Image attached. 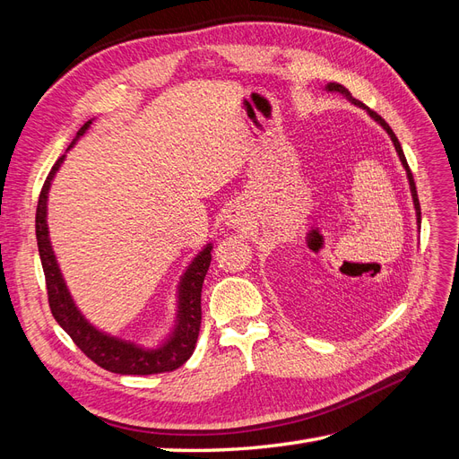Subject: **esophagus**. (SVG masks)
Here are the masks:
<instances>
[{"instance_id": "1", "label": "esophagus", "mask_w": 459, "mask_h": 459, "mask_svg": "<svg viewBox=\"0 0 459 459\" xmlns=\"http://www.w3.org/2000/svg\"><path fill=\"white\" fill-rule=\"evenodd\" d=\"M226 221H228V224L230 226H239L241 224V221H243V216H241V211H239V208H230V211H228V214H226Z\"/></svg>"}]
</instances>
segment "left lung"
<instances>
[{
    "label": "left lung",
    "mask_w": 459,
    "mask_h": 459,
    "mask_svg": "<svg viewBox=\"0 0 459 459\" xmlns=\"http://www.w3.org/2000/svg\"><path fill=\"white\" fill-rule=\"evenodd\" d=\"M325 90L327 91H339V93H342L346 100H349L351 103H354V105H358V107H362V108H366L368 110V115L375 120V122H379L381 126H383V130L391 135V140H393V143H394V149H396V152H398V157H400V162H402V166H404L406 169V174H408V182H410V191H411V199H413V206H415V216H418V226H421V208H420V199H418V191H415V182H413V176H411V170H410V166H408V162H406V157H404V151H402V147H400V142H398V137L394 135V132L391 130V126H388V124L375 113V110H371L369 107H366L362 101H358V100H354L352 97V93L346 90L344 86H341V84H337V82H329V84L325 86Z\"/></svg>",
    "instance_id": "obj_1"
}]
</instances>
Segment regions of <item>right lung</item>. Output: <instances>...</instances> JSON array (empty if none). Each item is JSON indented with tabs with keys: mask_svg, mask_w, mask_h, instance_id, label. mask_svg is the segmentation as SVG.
Segmentation results:
<instances>
[{
	"mask_svg": "<svg viewBox=\"0 0 459 459\" xmlns=\"http://www.w3.org/2000/svg\"><path fill=\"white\" fill-rule=\"evenodd\" d=\"M91 120H88L82 126L74 137L71 147L76 143L80 135H84L90 128ZM65 155L53 164L51 172L48 174L44 187H41L38 208H36V239H38V251L41 268L46 275V287H48V300L53 317L57 324L68 333V337L74 341L78 349L84 352L93 364L100 368L120 373V375H152V373H166L174 371L179 366H184L189 356L195 351L199 329H201V290L204 275L208 272L212 260V245L208 243L199 256L189 264L187 272L184 273L182 281H179V307H178V322L172 331L170 339L166 341L160 349L145 351L142 346H135L132 342L120 341L115 337H108L105 333L97 331L90 325L84 316L78 312L74 307L73 297L63 281L61 270L55 260L53 248L49 243V231H48V193L53 182L55 172L59 170L63 164Z\"/></svg>",
	"mask_w": 459,
	"mask_h": 459,
	"instance_id": "right-lung-1",
	"label": "right lung"
}]
</instances>
